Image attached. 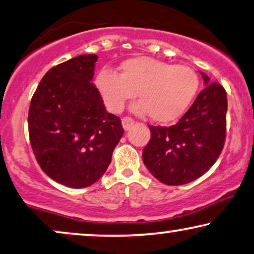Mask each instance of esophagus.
Masks as SVG:
<instances>
[{
  "mask_svg": "<svg viewBox=\"0 0 254 254\" xmlns=\"http://www.w3.org/2000/svg\"><path fill=\"white\" fill-rule=\"evenodd\" d=\"M134 123V121L131 119V117H123L122 119V127L126 131L130 130V127H132V124Z\"/></svg>",
  "mask_w": 254,
  "mask_h": 254,
  "instance_id": "34e87169",
  "label": "esophagus"
}]
</instances>
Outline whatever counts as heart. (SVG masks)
<instances>
[{
  "label": "heart",
  "mask_w": 254,
  "mask_h": 254,
  "mask_svg": "<svg viewBox=\"0 0 254 254\" xmlns=\"http://www.w3.org/2000/svg\"><path fill=\"white\" fill-rule=\"evenodd\" d=\"M95 86L110 112L120 113L137 93L140 101L132 106L134 113H148L154 122L168 123L183 115L191 105L199 77L188 65L139 56L124 61L119 74L107 69L100 71Z\"/></svg>",
  "instance_id": "b5f03b06"
}]
</instances>
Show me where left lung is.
<instances>
[{"mask_svg": "<svg viewBox=\"0 0 254 254\" xmlns=\"http://www.w3.org/2000/svg\"><path fill=\"white\" fill-rule=\"evenodd\" d=\"M206 87L190 109L169 127L149 126L151 140L142 160L167 185H183L202 176L219 158L226 139V90L201 72Z\"/></svg>", "mask_w": 254, "mask_h": 254, "instance_id": "obj_1", "label": "left lung"}]
</instances>
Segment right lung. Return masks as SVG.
Listing matches in <instances>:
<instances>
[{
  "label": "right lung",
  "instance_id": "add662e5",
  "mask_svg": "<svg viewBox=\"0 0 254 254\" xmlns=\"http://www.w3.org/2000/svg\"><path fill=\"white\" fill-rule=\"evenodd\" d=\"M98 56L79 55L52 67L38 85L28 110L35 159L52 180L81 189L106 173L124 130L107 113L92 83Z\"/></svg>",
  "mask_w": 254,
  "mask_h": 254
}]
</instances>
